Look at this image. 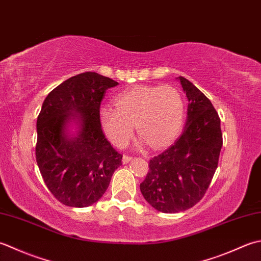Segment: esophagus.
<instances>
[{
  "label": "esophagus",
  "mask_w": 261,
  "mask_h": 261,
  "mask_svg": "<svg viewBox=\"0 0 261 261\" xmlns=\"http://www.w3.org/2000/svg\"><path fill=\"white\" fill-rule=\"evenodd\" d=\"M121 161H123V163H124V164H127V163H128L129 161H132V156L124 155V156H123V160H121Z\"/></svg>",
  "instance_id": "esophagus-1"
}]
</instances>
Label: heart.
I'll list each match as a JSON object with an SVG mask.
<instances>
[{"label":"heart","instance_id":"1","mask_svg":"<svg viewBox=\"0 0 261 261\" xmlns=\"http://www.w3.org/2000/svg\"><path fill=\"white\" fill-rule=\"evenodd\" d=\"M114 103L115 108L101 107L98 117L103 134L117 147L127 144L134 124L140 144L152 148L171 144L182 128L184 99L172 87L134 86L117 94Z\"/></svg>","mask_w":261,"mask_h":261}]
</instances>
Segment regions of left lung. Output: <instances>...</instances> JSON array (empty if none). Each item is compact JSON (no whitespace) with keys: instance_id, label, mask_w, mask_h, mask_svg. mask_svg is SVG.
I'll use <instances>...</instances> for the list:
<instances>
[{"instance_id":"1","label":"left lung","mask_w":261,"mask_h":261,"mask_svg":"<svg viewBox=\"0 0 261 261\" xmlns=\"http://www.w3.org/2000/svg\"><path fill=\"white\" fill-rule=\"evenodd\" d=\"M177 80L188 99L184 132L173 145L152 159L140 186L153 208L170 214L188 210L204 197L223 145L221 120L210 99L187 79Z\"/></svg>"}]
</instances>
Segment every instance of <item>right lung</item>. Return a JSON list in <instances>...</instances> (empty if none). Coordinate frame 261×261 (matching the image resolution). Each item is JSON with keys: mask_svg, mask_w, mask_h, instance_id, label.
Masks as SVG:
<instances>
[{"mask_svg": "<svg viewBox=\"0 0 261 261\" xmlns=\"http://www.w3.org/2000/svg\"><path fill=\"white\" fill-rule=\"evenodd\" d=\"M116 86L118 82L95 72L81 73L61 83L42 102L36 160L47 188L64 205L97 203L121 166L123 155L105 137L98 117L106 90Z\"/></svg>", "mask_w": 261, "mask_h": 261, "instance_id": "1", "label": "right lung"}]
</instances>
